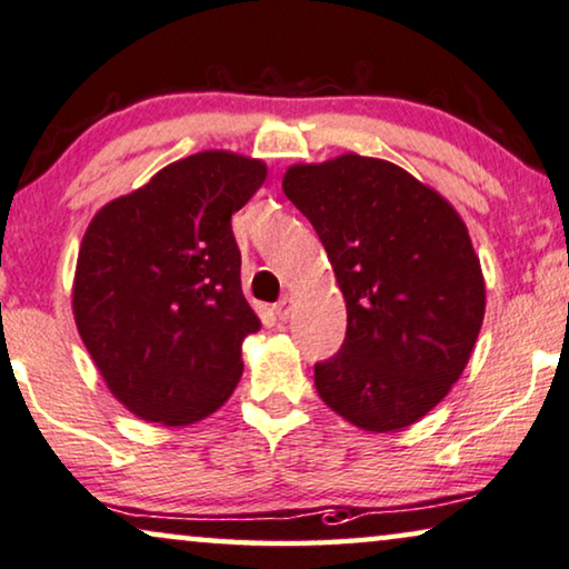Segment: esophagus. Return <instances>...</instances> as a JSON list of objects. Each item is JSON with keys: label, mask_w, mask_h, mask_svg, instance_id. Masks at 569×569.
Returning a JSON list of instances; mask_svg holds the SVG:
<instances>
[{"label": "esophagus", "mask_w": 569, "mask_h": 569, "mask_svg": "<svg viewBox=\"0 0 569 569\" xmlns=\"http://www.w3.org/2000/svg\"><path fill=\"white\" fill-rule=\"evenodd\" d=\"M291 307H293L291 296H283V299L276 303V315H278V319H281V322H288V317H291Z\"/></svg>", "instance_id": "esophagus-1"}]
</instances>
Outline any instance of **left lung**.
<instances>
[{
    "label": "left lung",
    "mask_w": 569,
    "mask_h": 569,
    "mask_svg": "<svg viewBox=\"0 0 569 569\" xmlns=\"http://www.w3.org/2000/svg\"><path fill=\"white\" fill-rule=\"evenodd\" d=\"M283 193L315 227L348 307L315 387L348 422L389 433L448 395L485 319V278L453 206L383 159L293 164Z\"/></svg>",
    "instance_id": "8db88e82"
}]
</instances>
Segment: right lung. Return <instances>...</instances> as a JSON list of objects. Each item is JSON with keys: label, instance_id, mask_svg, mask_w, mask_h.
<instances>
[{"label": "right lung", "instance_id": "add662e5", "mask_svg": "<svg viewBox=\"0 0 569 569\" xmlns=\"http://www.w3.org/2000/svg\"><path fill=\"white\" fill-rule=\"evenodd\" d=\"M266 164L201 151L98 211L79 247L74 319L94 366L128 410L188 426L219 410L242 376L260 319L242 293L231 213Z\"/></svg>", "mask_w": 569, "mask_h": 569}]
</instances>
